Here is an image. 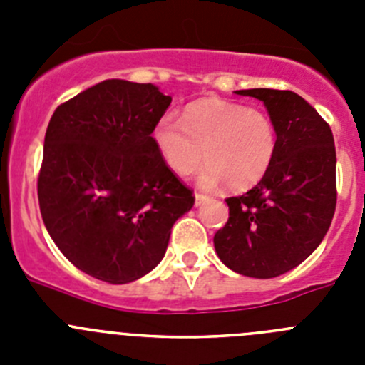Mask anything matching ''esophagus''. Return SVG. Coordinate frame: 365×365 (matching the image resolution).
Returning a JSON list of instances; mask_svg holds the SVG:
<instances>
[{
	"label": "esophagus",
	"instance_id": "obj_1",
	"mask_svg": "<svg viewBox=\"0 0 365 365\" xmlns=\"http://www.w3.org/2000/svg\"><path fill=\"white\" fill-rule=\"evenodd\" d=\"M206 201H208V197H206V195H202V193H195V206L205 205Z\"/></svg>",
	"mask_w": 365,
	"mask_h": 365
}]
</instances>
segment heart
<instances>
[{"instance_id":"heart-1","label":"heart","mask_w":365,"mask_h":365,"mask_svg":"<svg viewBox=\"0 0 365 365\" xmlns=\"http://www.w3.org/2000/svg\"><path fill=\"white\" fill-rule=\"evenodd\" d=\"M153 144L175 175L197 172L202 188L221 182L228 190L252 188L269 172L278 148V131L269 113L235 102L205 98L193 102L175 120L164 115L153 125Z\"/></svg>"}]
</instances>
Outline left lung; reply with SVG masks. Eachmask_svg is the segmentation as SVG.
I'll return each instance as SVG.
<instances>
[{
	"label": "left lung",
	"mask_w": 365,
	"mask_h": 365,
	"mask_svg": "<svg viewBox=\"0 0 365 365\" xmlns=\"http://www.w3.org/2000/svg\"><path fill=\"white\" fill-rule=\"evenodd\" d=\"M235 93L265 104L278 148L267 175L227 199L230 217L214 247L234 272L269 279L307 259L327 234L336 208V150L327 122L296 93L263 87Z\"/></svg>",
	"instance_id": "left-lung-1"
}]
</instances>
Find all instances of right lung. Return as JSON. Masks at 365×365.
Here are the masks:
<instances>
[{
  "label": "right lung",
  "mask_w": 365,
  "mask_h": 365,
  "mask_svg": "<svg viewBox=\"0 0 365 365\" xmlns=\"http://www.w3.org/2000/svg\"><path fill=\"white\" fill-rule=\"evenodd\" d=\"M172 104L153 83L104 80L51 117L38 179L45 228L76 269L122 285L166 254L192 190L166 166L153 125Z\"/></svg>",
  "instance_id": "right-lung-1"
}]
</instances>
